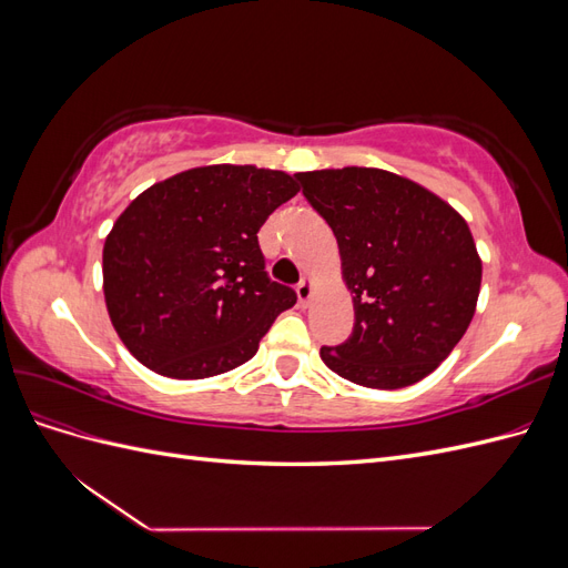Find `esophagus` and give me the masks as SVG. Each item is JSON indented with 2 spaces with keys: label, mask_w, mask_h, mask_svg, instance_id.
Masks as SVG:
<instances>
[{
  "label": "esophagus",
  "mask_w": 568,
  "mask_h": 568,
  "mask_svg": "<svg viewBox=\"0 0 568 568\" xmlns=\"http://www.w3.org/2000/svg\"><path fill=\"white\" fill-rule=\"evenodd\" d=\"M296 294H298V303L305 307L313 298V280L311 277H303L301 284L296 286Z\"/></svg>",
  "instance_id": "obj_1"
}]
</instances>
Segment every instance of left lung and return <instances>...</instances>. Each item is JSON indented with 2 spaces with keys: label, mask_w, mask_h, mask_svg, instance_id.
Listing matches in <instances>:
<instances>
[{
  "label": "left lung",
  "mask_w": 568,
  "mask_h": 568,
  "mask_svg": "<svg viewBox=\"0 0 568 568\" xmlns=\"http://www.w3.org/2000/svg\"><path fill=\"white\" fill-rule=\"evenodd\" d=\"M329 222L353 296V336L322 348L324 365L357 386L422 382L453 353L476 313L480 257L448 201L379 168L296 173Z\"/></svg>",
  "instance_id": "1"
}]
</instances>
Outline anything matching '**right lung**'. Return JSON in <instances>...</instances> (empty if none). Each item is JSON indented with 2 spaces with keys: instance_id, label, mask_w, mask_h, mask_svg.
I'll list each match as a JSON object with an SVG mask.
<instances>
[{
  "instance_id": "1",
  "label": "right lung",
  "mask_w": 568,
  "mask_h": 568,
  "mask_svg": "<svg viewBox=\"0 0 568 568\" xmlns=\"http://www.w3.org/2000/svg\"><path fill=\"white\" fill-rule=\"evenodd\" d=\"M298 194L284 170L201 165L151 184L104 242L113 329L144 367L205 379L244 365L294 288L270 282L257 232Z\"/></svg>"
}]
</instances>
